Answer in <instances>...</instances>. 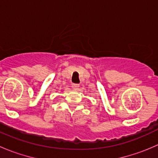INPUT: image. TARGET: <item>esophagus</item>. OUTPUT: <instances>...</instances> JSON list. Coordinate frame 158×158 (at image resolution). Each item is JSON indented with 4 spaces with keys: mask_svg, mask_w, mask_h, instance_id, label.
<instances>
[{
    "mask_svg": "<svg viewBox=\"0 0 158 158\" xmlns=\"http://www.w3.org/2000/svg\"><path fill=\"white\" fill-rule=\"evenodd\" d=\"M79 84H72V88H73L74 90H77L79 89Z\"/></svg>",
    "mask_w": 158,
    "mask_h": 158,
    "instance_id": "34e87169",
    "label": "esophagus"
}]
</instances>
